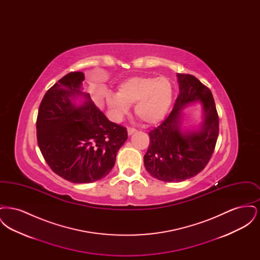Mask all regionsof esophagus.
<instances>
[{
	"label": "esophagus",
	"mask_w": 260,
	"mask_h": 260,
	"mask_svg": "<svg viewBox=\"0 0 260 260\" xmlns=\"http://www.w3.org/2000/svg\"><path fill=\"white\" fill-rule=\"evenodd\" d=\"M136 128H134V127H128L127 128V135L128 136H132L134 133H136Z\"/></svg>",
	"instance_id": "34e87169"
}]
</instances>
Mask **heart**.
<instances>
[{
	"mask_svg": "<svg viewBox=\"0 0 260 260\" xmlns=\"http://www.w3.org/2000/svg\"><path fill=\"white\" fill-rule=\"evenodd\" d=\"M173 87L166 77L136 76L127 79L118 87L117 94L108 93L106 103L117 118L135 106L136 116L147 124H158L164 120L172 104Z\"/></svg>",
	"mask_w": 260,
	"mask_h": 260,
	"instance_id": "1",
	"label": "heart"
}]
</instances>
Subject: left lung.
<instances>
[{"label":"left lung","mask_w":260,"mask_h":260,"mask_svg":"<svg viewBox=\"0 0 260 260\" xmlns=\"http://www.w3.org/2000/svg\"><path fill=\"white\" fill-rule=\"evenodd\" d=\"M179 94L171 114L149 133L144 167L165 182H180L201 173L212 156L219 134V120L210 88L192 75L177 73ZM200 101L204 121L198 130L181 129V110Z\"/></svg>","instance_id":"8db88e82"}]
</instances>
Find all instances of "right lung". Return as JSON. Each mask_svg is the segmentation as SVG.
I'll use <instances>...</instances> for the list:
<instances>
[{
  "instance_id": "obj_1",
  "label": "right lung",
  "mask_w": 260,
  "mask_h": 260,
  "mask_svg": "<svg viewBox=\"0 0 260 260\" xmlns=\"http://www.w3.org/2000/svg\"><path fill=\"white\" fill-rule=\"evenodd\" d=\"M83 72L64 76L46 92L37 117L39 148L50 169L73 183H89L111 172L126 128L110 122L84 92ZM84 101L78 106L75 100Z\"/></svg>"
}]
</instances>
